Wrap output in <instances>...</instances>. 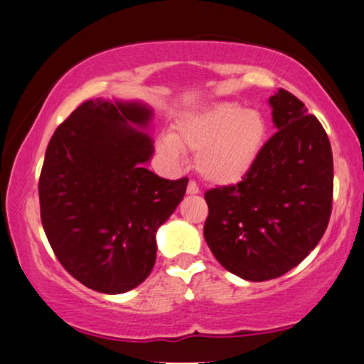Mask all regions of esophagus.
Here are the masks:
<instances>
[{
	"mask_svg": "<svg viewBox=\"0 0 364 364\" xmlns=\"http://www.w3.org/2000/svg\"><path fill=\"white\" fill-rule=\"evenodd\" d=\"M186 191H188V195H196V193H200V188H198V185H196V181H193V179H191V181L188 183Z\"/></svg>",
	"mask_w": 364,
	"mask_h": 364,
	"instance_id": "34e87169",
	"label": "esophagus"
}]
</instances>
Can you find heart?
I'll use <instances>...</instances> for the list:
<instances>
[{
  "label": "heart",
  "instance_id": "heart-1",
  "mask_svg": "<svg viewBox=\"0 0 364 364\" xmlns=\"http://www.w3.org/2000/svg\"><path fill=\"white\" fill-rule=\"evenodd\" d=\"M266 120L257 110H242L237 103H213L185 113L163 135L157 147L178 159L181 149L198 152L196 169L208 181L230 185L256 163L266 140Z\"/></svg>",
  "mask_w": 364,
  "mask_h": 364
}]
</instances>
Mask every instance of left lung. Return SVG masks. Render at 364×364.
Returning a JSON list of instances; mask_svg holds the SVG:
<instances>
[{"label": "left lung", "instance_id": "1", "mask_svg": "<svg viewBox=\"0 0 364 364\" xmlns=\"http://www.w3.org/2000/svg\"><path fill=\"white\" fill-rule=\"evenodd\" d=\"M277 132L235 185L205 193L203 235L230 273L266 282L300 264L329 225L334 163L329 137L305 105L279 87L269 98Z\"/></svg>", "mask_w": 364, "mask_h": 364}]
</instances>
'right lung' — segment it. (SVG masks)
Segmentation results:
<instances>
[{"label":"right lung","mask_w":364,"mask_h":364,"mask_svg":"<svg viewBox=\"0 0 364 364\" xmlns=\"http://www.w3.org/2000/svg\"><path fill=\"white\" fill-rule=\"evenodd\" d=\"M151 112L135 103H81L46 151L38 198L43 230L63 268L102 293L139 287L156 262V230L186 193L188 178H159L144 163Z\"/></svg>","instance_id":"add662e5"}]
</instances>
